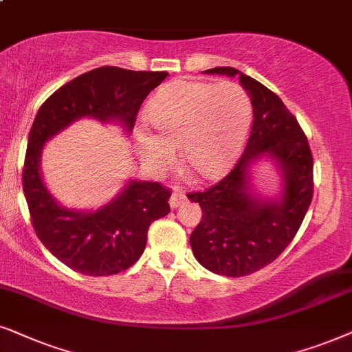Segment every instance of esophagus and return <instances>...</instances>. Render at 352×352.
<instances>
[{"label":"esophagus","instance_id":"esophagus-1","mask_svg":"<svg viewBox=\"0 0 352 352\" xmlns=\"http://www.w3.org/2000/svg\"><path fill=\"white\" fill-rule=\"evenodd\" d=\"M186 201V196H185V193L184 191H173L172 193V196H170V199H168V203H170V208L172 209H177L179 208V206H182Z\"/></svg>","mask_w":352,"mask_h":352}]
</instances>
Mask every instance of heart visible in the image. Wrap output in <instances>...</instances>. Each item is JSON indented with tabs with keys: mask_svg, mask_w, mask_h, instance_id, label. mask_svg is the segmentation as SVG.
Returning a JSON list of instances; mask_svg holds the SVG:
<instances>
[{
	"mask_svg": "<svg viewBox=\"0 0 352 352\" xmlns=\"http://www.w3.org/2000/svg\"><path fill=\"white\" fill-rule=\"evenodd\" d=\"M144 129L135 133L137 151L156 172L173 167L182 148L186 167L201 180H217L240 156L252 120L251 98L235 82L177 78L146 107Z\"/></svg>",
	"mask_w": 352,
	"mask_h": 352,
	"instance_id": "obj_1",
	"label": "heart"
}]
</instances>
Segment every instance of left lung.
<instances>
[{
  "mask_svg": "<svg viewBox=\"0 0 352 352\" xmlns=\"http://www.w3.org/2000/svg\"><path fill=\"white\" fill-rule=\"evenodd\" d=\"M206 74L240 77L252 104V127L236 166L206 191L188 193L203 219L190 235L198 262L225 277H245L269 265L296 235L314 193V161L307 138L283 101L261 82L233 67ZM269 157L279 167L277 199H257L250 190V166Z\"/></svg>",
  "mask_w": 352,
  "mask_h": 352,
  "instance_id": "8db88e82",
  "label": "left lung"
}]
</instances>
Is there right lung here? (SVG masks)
<instances>
[{"label": "right lung", "instance_id": "1", "mask_svg": "<svg viewBox=\"0 0 352 352\" xmlns=\"http://www.w3.org/2000/svg\"><path fill=\"white\" fill-rule=\"evenodd\" d=\"M167 75L98 67L56 90L36 112L23 161V195L36 236L51 254L78 274L104 277L132 267L146 248L149 225L170 212V190L159 182L130 180L100 209L64 208L41 179L45 143L83 117L102 124L114 122L129 135L144 98Z\"/></svg>", "mask_w": 352, "mask_h": 352}]
</instances>
